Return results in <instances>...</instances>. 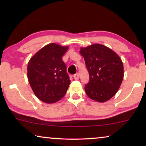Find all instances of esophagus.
Masks as SVG:
<instances>
[{"label": "esophagus", "instance_id": "34e87169", "mask_svg": "<svg viewBox=\"0 0 146 146\" xmlns=\"http://www.w3.org/2000/svg\"><path fill=\"white\" fill-rule=\"evenodd\" d=\"M74 80H78L79 79V74H76L74 75Z\"/></svg>", "mask_w": 146, "mask_h": 146}]
</instances>
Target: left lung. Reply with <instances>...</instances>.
Wrapping results in <instances>:
<instances>
[{
	"instance_id": "obj_1",
	"label": "left lung",
	"mask_w": 146,
	"mask_h": 146,
	"mask_svg": "<svg viewBox=\"0 0 146 146\" xmlns=\"http://www.w3.org/2000/svg\"><path fill=\"white\" fill-rule=\"evenodd\" d=\"M90 75L85 86L88 96L98 102L111 99L118 90L123 78V65L118 55L110 48L94 44L80 48Z\"/></svg>"
}]
</instances>
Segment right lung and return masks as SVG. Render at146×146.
Listing matches in <instances>:
<instances>
[{
	"instance_id": "obj_1",
	"label": "right lung",
	"mask_w": 146,
	"mask_h": 146,
	"mask_svg": "<svg viewBox=\"0 0 146 146\" xmlns=\"http://www.w3.org/2000/svg\"><path fill=\"white\" fill-rule=\"evenodd\" d=\"M68 46L56 43L46 45L30 59L28 80L36 96L43 102L53 104L66 93L70 80L62 58Z\"/></svg>"
}]
</instances>
